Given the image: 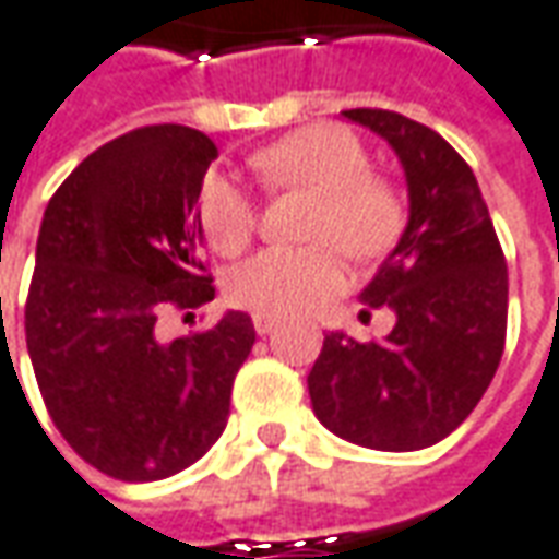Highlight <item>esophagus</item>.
Listing matches in <instances>:
<instances>
[{"label":"esophagus","instance_id":"esophagus-1","mask_svg":"<svg viewBox=\"0 0 559 559\" xmlns=\"http://www.w3.org/2000/svg\"><path fill=\"white\" fill-rule=\"evenodd\" d=\"M252 325H255L258 334H267V331L276 329V317H267V313H255V317H252Z\"/></svg>","mask_w":559,"mask_h":559}]
</instances>
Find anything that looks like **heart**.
<instances>
[{"mask_svg": "<svg viewBox=\"0 0 559 559\" xmlns=\"http://www.w3.org/2000/svg\"><path fill=\"white\" fill-rule=\"evenodd\" d=\"M258 182L267 191L313 194L301 249H264L228 273V298L242 310L292 317L322 301L344 283V249L371 261L402 230V200L390 179L371 173L356 133L313 124L258 148ZM198 222L218 255H240L258 228V200L225 173H206L198 188Z\"/></svg>", "mask_w": 559, "mask_h": 559, "instance_id": "b5f03b06", "label": "heart"}]
</instances>
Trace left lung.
Listing matches in <instances>:
<instances>
[{"instance_id": "1", "label": "left lung", "mask_w": 559, "mask_h": 559, "mask_svg": "<svg viewBox=\"0 0 559 559\" xmlns=\"http://www.w3.org/2000/svg\"><path fill=\"white\" fill-rule=\"evenodd\" d=\"M395 148L411 218L361 292L390 307L383 341L329 331L307 390L319 423L353 444L423 450L448 438L490 386L508 329V267L478 179L432 127L390 109H346ZM365 310V313H368Z\"/></svg>"}]
</instances>
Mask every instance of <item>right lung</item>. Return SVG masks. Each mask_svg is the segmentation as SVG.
Here are the masks:
<instances>
[{
	"label": "right lung",
	"mask_w": 559,
	"mask_h": 559,
	"mask_svg": "<svg viewBox=\"0 0 559 559\" xmlns=\"http://www.w3.org/2000/svg\"><path fill=\"white\" fill-rule=\"evenodd\" d=\"M215 142L182 124L130 130L87 155L41 218L26 349L53 426L115 480H160L225 432L255 344L246 313L164 341V310L215 298L200 258L198 188Z\"/></svg>",
	"instance_id": "1"
}]
</instances>
